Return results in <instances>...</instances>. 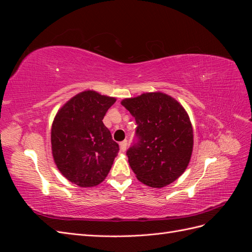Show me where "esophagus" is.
Here are the masks:
<instances>
[{
    "instance_id": "1",
    "label": "esophagus",
    "mask_w": 252,
    "mask_h": 252,
    "mask_svg": "<svg viewBox=\"0 0 252 252\" xmlns=\"http://www.w3.org/2000/svg\"><path fill=\"white\" fill-rule=\"evenodd\" d=\"M126 148H127V141H123V142H121L120 143V149H121V151H125L126 150Z\"/></svg>"
}]
</instances>
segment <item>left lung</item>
Masks as SVG:
<instances>
[{
    "mask_svg": "<svg viewBox=\"0 0 252 252\" xmlns=\"http://www.w3.org/2000/svg\"><path fill=\"white\" fill-rule=\"evenodd\" d=\"M135 119L138 143L127 151L136 179L162 188L184 173L193 149V129L188 113L172 96L146 93L122 100Z\"/></svg>",
    "mask_w": 252,
    "mask_h": 252,
    "instance_id": "obj_1",
    "label": "left lung"
}]
</instances>
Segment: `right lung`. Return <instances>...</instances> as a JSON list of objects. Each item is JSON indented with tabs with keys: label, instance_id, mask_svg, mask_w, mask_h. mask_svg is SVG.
<instances>
[{
	"label": "right lung",
	"instance_id": "obj_1",
	"mask_svg": "<svg viewBox=\"0 0 252 252\" xmlns=\"http://www.w3.org/2000/svg\"><path fill=\"white\" fill-rule=\"evenodd\" d=\"M116 101V97L85 90L67 101L53 119V161L72 184L94 187L107 177L120 148L103 119Z\"/></svg>",
	"mask_w": 252,
	"mask_h": 252
}]
</instances>
